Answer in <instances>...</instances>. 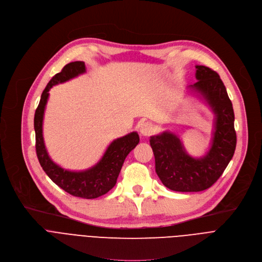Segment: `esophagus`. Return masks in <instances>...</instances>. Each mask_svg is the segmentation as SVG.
Instances as JSON below:
<instances>
[{
	"label": "esophagus",
	"instance_id": "obj_1",
	"mask_svg": "<svg viewBox=\"0 0 262 262\" xmlns=\"http://www.w3.org/2000/svg\"><path fill=\"white\" fill-rule=\"evenodd\" d=\"M139 132L144 136H149L154 132V127L151 123H144L139 128Z\"/></svg>",
	"mask_w": 262,
	"mask_h": 262
}]
</instances>
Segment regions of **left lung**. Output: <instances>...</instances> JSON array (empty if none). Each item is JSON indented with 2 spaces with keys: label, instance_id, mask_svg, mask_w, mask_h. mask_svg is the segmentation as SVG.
Here are the masks:
<instances>
[{
  "label": "left lung",
  "instance_id": "8db88e82",
  "mask_svg": "<svg viewBox=\"0 0 262 262\" xmlns=\"http://www.w3.org/2000/svg\"><path fill=\"white\" fill-rule=\"evenodd\" d=\"M195 67L197 82L189 89L206 102L215 114L211 148L205 156L194 158L172 132L165 131L150 138L155 171L164 186L176 192L209 189L226 170L236 148L234 110L223 80L209 67Z\"/></svg>",
  "mask_w": 262,
  "mask_h": 262
}]
</instances>
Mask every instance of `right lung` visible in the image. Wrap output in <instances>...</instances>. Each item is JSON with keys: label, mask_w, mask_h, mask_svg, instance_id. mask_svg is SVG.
I'll list each match as a JSON object with an SVG mask.
<instances>
[{"label": "right lung", "mask_w": 262, "mask_h": 262, "mask_svg": "<svg viewBox=\"0 0 262 262\" xmlns=\"http://www.w3.org/2000/svg\"><path fill=\"white\" fill-rule=\"evenodd\" d=\"M85 72L84 62H72L67 64L61 72L56 73L47 84L34 114L35 150L41 167L55 185L73 196L92 199L106 194L115 186L127 155L139 143V136L136 132H131L114 139L102 159L95 166L85 171L64 170L52 162L47 153L43 137V118L49 90L52 86L65 83Z\"/></svg>", "instance_id": "1"}]
</instances>
